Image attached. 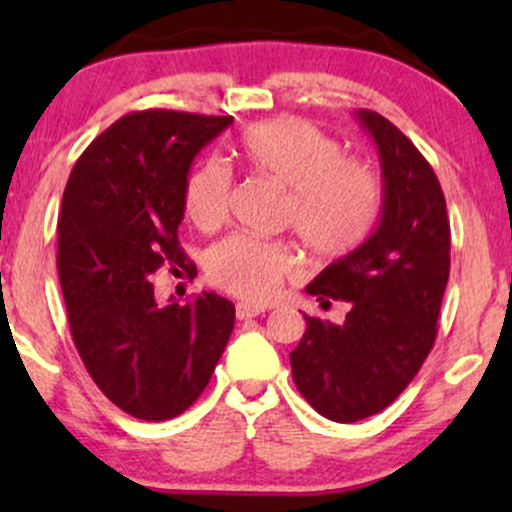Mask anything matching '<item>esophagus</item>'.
<instances>
[{"label":"esophagus","instance_id":"34e87169","mask_svg":"<svg viewBox=\"0 0 512 512\" xmlns=\"http://www.w3.org/2000/svg\"><path fill=\"white\" fill-rule=\"evenodd\" d=\"M260 313H264V305H255V303H248V301H240L236 305V315L240 320H248V317H257Z\"/></svg>","mask_w":512,"mask_h":512}]
</instances>
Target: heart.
Returning a JSON list of instances; mask_svg holds the SVG:
<instances>
[{"instance_id":"b5f03b06","label":"heart","mask_w":512,"mask_h":512,"mask_svg":"<svg viewBox=\"0 0 512 512\" xmlns=\"http://www.w3.org/2000/svg\"><path fill=\"white\" fill-rule=\"evenodd\" d=\"M342 144L301 117H274L245 129L240 156L255 173L289 187L281 219L315 257L337 260L356 250L383 207L380 175L361 158L342 156ZM185 214L202 231L221 226L231 202V170L204 161L185 182ZM298 269L284 240L233 233L209 250V279L248 301H267Z\"/></svg>"}]
</instances>
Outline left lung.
Segmentation results:
<instances>
[{
  "mask_svg": "<svg viewBox=\"0 0 512 512\" xmlns=\"http://www.w3.org/2000/svg\"><path fill=\"white\" fill-rule=\"evenodd\" d=\"M383 173L373 233L305 286L322 305L349 303L342 325L303 315L291 351L298 392L325 419L354 424L402 395L438 334L450 276V221L440 182L414 144L373 110H358Z\"/></svg>",
  "mask_w": 512,
  "mask_h": 512,
  "instance_id": "8db88e82",
  "label": "left lung"
}]
</instances>
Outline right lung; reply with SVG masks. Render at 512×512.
<instances>
[{
  "label": "right lung",
  "mask_w": 512,
  "mask_h": 512,
  "mask_svg": "<svg viewBox=\"0 0 512 512\" xmlns=\"http://www.w3.org/2000/svg\"><path fill=\"white\" fill-rule=\"evenodd\" d=\"M233 117L129 113L98 134L64 187L57 269L81 361L134 419L166 421L207 387L236 322L228 298L204 291L158 305L163 264L197 274L178 243L185 182L199 151Z\"/></svg>",
  "instance_id": "obj_1"
}]
</instances>
